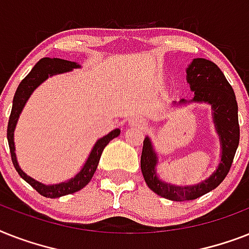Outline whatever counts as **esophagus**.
<instances>
[{
    "mask_svg": "<svg viewBox=\"0 0 249 249\" xmlns=\"http://www.w3.org/2000/svg\"><path fill=\"white\" fill-rule=\"evenodd\" d=\"M129 124L132 125V126H137V128L143 129V128H146V125H147V123H146V120H144L143 117L133 116L132 119L129 120Z\"/></svg>",
    "mask_w": 249,
    "mask_h": 249,
    "instance_id": "34e87169",
    "label": "esophagus"
}]
</instances>
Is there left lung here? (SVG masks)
Instances as JSON below:
<instances>
[{
    "mask_svg": "<svg viewBox=\"0 0 249 249\" xmlns=\"http://www.w3.org/2000/svg\"><path fill=\"white\" fill-rule=\"evenodd\" d=\"M187 83L194 91V102H204L212 106L213 120L222 146V156L216 172L205 181L185 187L170 185L160 181L156 176L158 158L152 148L151 141L146 137L141 155V169L144 181L159 196L173 201L194 200L216 189L231 168L240 137L235 94L220 68L211 60L196 58L187 68ZM177 102H174V105ZM179 103H186V101L181 99Z\"/></svg>",
    "mask_w": 249,
    "mask_h": 249,
    "instance_id": "left-lung-1",
    "label": "left lung"
}]
</instances>
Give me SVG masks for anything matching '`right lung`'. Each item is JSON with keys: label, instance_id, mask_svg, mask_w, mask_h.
<instances>
[{"label": "right lung", "instance_id": "obj_1", "mask_svg": "<svg viewBox=\"0 0 249 249\" xmlns=\"http://www.w3.org/2000/svg\"><path fill=\"white\" fill-rule=\"evenodd\" d=\"M80 66L76 62H70V60L59 59V58H42L40 62L32 68V71L29 72L28 75L25 76L24 79L21 80V83L18 86L15 95L13 99V108H11V113H10L9 124H7V141H9L10 154H11V160L15 166V169L19 173L25 182H28L29 185L32 186L33 189L36 190L37 193L41 194L45 197H59L64 196V195H70L73 194L79 190L84 189L90 179L93 178L95 170H97L98 163L101 159L102 151L103 148L108 144V142L113 138H116L120 134V129H115L111 133H108L107 136L97 141V143L94 144L93 150L90 152L89 158L86 160L85 165L83 166V169L80 170L79 173L76 174L75 177L68 179L67 182H62L58 185H50L46 186L44 183L37 182L36 179L28 177L27 174L20 169V166L18 165L17 156H15V146H14V129L17 125L18 117L20 115L21 109L24 107L25 102L28 101L29 95L32 94V91L36 89L37 86L41 83H44L45 80L48 79L49 76L56 75V73H62V72L71 71L73 68H79Z\"/></svg>", "mask_w": 249, "mask_h": 249}]
</instances>
